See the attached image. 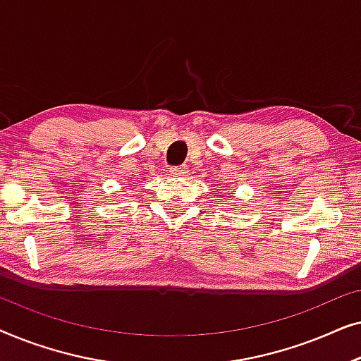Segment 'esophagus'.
I'll return each mask as SVG.
<instances>
[{"instance_id": "34e87169", "label": "esophagus", "mask_w": 361, "mask_h": 361, "mask_svg": "<svg viewBox=\"0 0 361 361\" xmlns=\"http://www.w3.org/2000/svg\"><path fill=\"white\" fill-rule=\"evenodd\" d=\"M169 172H171L172 176L180 177V176H187V172H189V169H187L185 166H174V167H171Z\"/></svg>"}]
</instances>
